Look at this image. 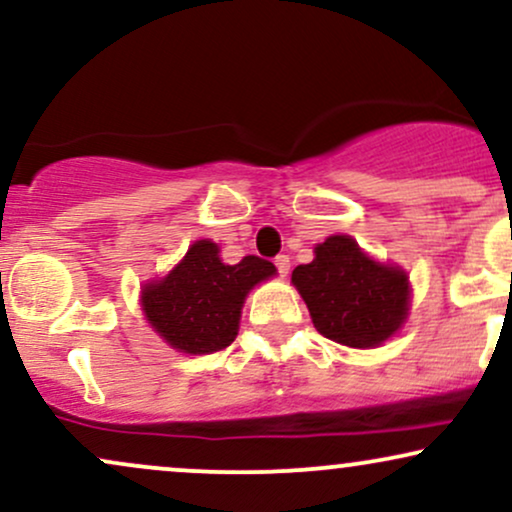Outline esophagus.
I'll return each instance as SVG.
<instances>
[{
	"mask_svg": "<svg viewBox=\"0 0 512 512\" xmlns=\"http://www.w3.org/2000/svg\"><path fill=\"white\" fill-rule=\"evenodd\" d=\"M274 264H276V269H279V274L281 276H286L289 274V269H291V260H289V255H279L274 260Z\"/></svg>",
	"mask_w": 512,
	"mask_h": 512,
	"instance_id": "1",
	"label": "esophagus"
}]
</instances>
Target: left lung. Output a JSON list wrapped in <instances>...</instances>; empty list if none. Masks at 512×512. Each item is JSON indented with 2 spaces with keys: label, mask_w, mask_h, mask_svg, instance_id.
I'll return each instance as SVG.
<instances>
[{
  "label": "left lung",
  "mask_w": 512,
  "mask_h": 512,
  "mask_svg": "<svg viewBox=\"0 0 512 512\" xmlns=\"http://www.w3.org/2000/svg\"><path fill=\"white\" fill-rule=\"evenodd\" d=\"M315 330L332 342L373 349L390 339L409 313V276L375 262L351 236H330L315 248V260L291 274Z\"/></svg>",
  "instance_id": "left-lung-1"
}]
</instances>
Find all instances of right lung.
Masks as SVG:
<instances>
[{
	"mask_svg": "<svg viewBox=\"0 0 512 512\" xmlns=\"http://www.w3.org/2000/svg\"><path fill=\"white\" fill-rule=\"evenodd\" d=\"M276 267L248 255L238 264L219 257V245L197 240L180 264L142 289V310L154 332L182 354H214L236 339L250 289Z\"/></svg>",
	"mask_w": 512,
	"mask_h": 512,
	"instance_id": "obj_1",
	"label": "right lung"
}]
</instances>
